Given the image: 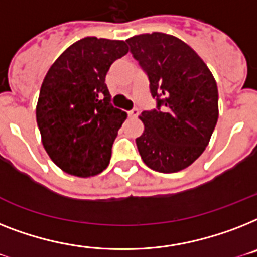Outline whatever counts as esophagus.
Wrapping results in <instances>:
<instances>
[{
  "mask_svg": "<svg viewBox=\"0 0 257 257\" xmlns=\"http://www.w3.org/2000/svg\"><path fill=\"white\" fill-rule=\"evenodd\" d=\"M128 116L129 117H137V116H139V109H137V108H133L132 110H129L128 112Z\"/></svg>",
  "mask_w": 257,
  "mask_h": 257,
  "instance_id": "1",
  "label": "esophagus"
}]
</instances>
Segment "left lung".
<instances>
[{
    "mask_svg": "<svg viewBox=\"0 0 257 257\" xmlns=\"http://www.w3.org/2000/svg\"><path fill=\"white\" fill-rule=\"evenodd\" d=\"M149 79L156 109L144 110L145 129L136 139L147 166L160 173L186 169L204 152L218 121V87L201 56L164 33L126 39Z\"/></svg>",
    "mask_w": 257,
    "mask_h": 257,
    "instance_id": "left-lung-1",
    "label": "left lung"
}]
</instances>
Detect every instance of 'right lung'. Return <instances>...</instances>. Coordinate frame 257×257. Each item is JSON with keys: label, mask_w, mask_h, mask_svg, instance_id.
<instances>
[{"label": "right lung", "mask_w": 257, "mask_h": 257, "mask_svg": "<svg viewBox=\"0 0 257 257\" xmlns=\"http://www.w3.org/2000/svg\"><path fill=\"white\" fill-rule=\"evenodd\" d=\"M126 53L124 41L87 37L64 50L43 79L37 104L42 144L71 176H96L109 164L126 113L110 104L105 75Z\"/></svg>", "instance_id": "right-lung-1"}]
</instances>
